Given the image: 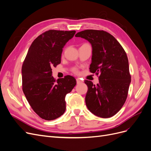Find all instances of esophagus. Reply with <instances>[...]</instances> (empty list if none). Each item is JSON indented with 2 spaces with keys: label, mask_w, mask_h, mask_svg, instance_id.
Instances as JSON below:
<instances>
[{
  "label": "esophagus",
  "mask_w": 151,
  "mask_h": 151,
  "mask_svg": "<svg viewBox=\"0 0 151 151\" xmlns=\"http://www.w3.org/2000/svg\"><path fill=\"white\" fill-rule=\"evenodd\" d=\"M76 81H77V84H79L81 83H83V81H82L81 79L79 78H77L76 79Z\"/></svg>",
  "instance_id": "34e87169"
}]
</instances>
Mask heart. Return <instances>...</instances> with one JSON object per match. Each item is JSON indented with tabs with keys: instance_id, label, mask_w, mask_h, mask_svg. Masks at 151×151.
I'll return each mask as SVG.
<instances>
[{
	"instance_id": "1",
	"label": "heart",
	"mask_w": 151,
	"mask_h": 151,
	"mask_svg": "<svg viewBox=\"0 0 151 151\" xmlns=\"http://www.w3.org/2000/svg\"><path fill=\"white\" fill-rule=\"evenodd\" d=\"M74 72H77V69H76V68H74Z\"/></svg>"
}]
</instances>
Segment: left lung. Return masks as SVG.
Segmentation results:
<instances>
[{
  "label": "left lung",
  "mask_w": 151,
  "mask_h": 151,
  "mask_svg": "<svg viewBox=\"0 0 151 151\" xmlns=\"http://www.w3.org/2000/svg\"><path fill=\"white\" fill-rule=\"evenodd\" d=\"M76 37L88 40L92 46L89 70L99 74V83L85 80L88 90L86 104L89 110L101 118H109L120 111L128 95L131 76L126 52L113 36L103 30L86 29Z\"/></svg>",
  "instance_id": "obj_1"
}]
</instances>
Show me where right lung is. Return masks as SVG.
<instances>
[{"label": "right lung", "instance_id": "add662e5", "mask_svg": "<svg viewBox=\"0 0 151 151\" xmlns=\"http://www.w3.org/2000/svg\"><path fill=\"white\" fill-rule=\"evenodd\" d=\"M76 31L48 30L31 45L22 66V91L31 107L42 119L53 120L64 113L65 96L76 85L71 76L57 81L53 67L61 62L63 47Z\"/></svg>", "mask_w": 151, "mask_h": 151}]
</instances>
